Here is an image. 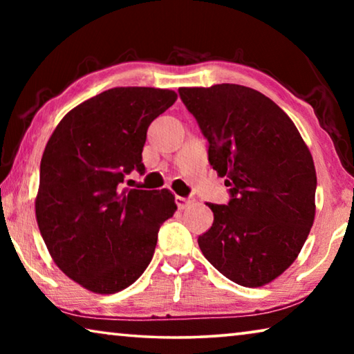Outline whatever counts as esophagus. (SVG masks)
<instances>
[{"label":"esophagus","instance_id":"obj_1","mask_svg":"<svg viewBox=\"0 0 354 354\" xmlns=\"http://www.w3.org/2000/svg\"><path fill=\"white\" fill-rule=\"evenodd\" d=\"M195 200L192 198V196H189V198H184V196H175V203L178 209H185L189 205H192Z\"/></svg>","mask_w":354,"mask_h":354}]
</instances>
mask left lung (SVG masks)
<instances>
[{
	"mask_svg": "<svg viewBox=\"0 0 354 354\" xmlns=\"http://www.w3.org/2000/svg\"><path fill=\"white\" fill-rule=\"evenodd\" d=\"M178 93L230 187L227 205H209L214 223L200 250L232 283H270L297 259L314 223L313 156L287 113L254 88L217 84Z\"/></svg>",
	"mask_w": 354,
	"mask_h": 354,
	"instance_id": "8db88e82",
	"label": "left lung"
}]
</instances>
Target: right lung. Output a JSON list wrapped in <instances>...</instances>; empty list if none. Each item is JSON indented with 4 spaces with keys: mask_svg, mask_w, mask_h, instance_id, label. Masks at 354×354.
Listing matches in <instances>:
<instances>
[{
    "mask_svg": "<svg viewBox=\"0 0 354 354\" xmlns=\"http://www.w3.org/2000/svg\"><path fill=\"white\" fill-rule=\"evenodd\" d=\"M175 101L164 88H109L71 109L46 143L37 225L56 266L87 290L136 283L176 211L170 190L123 187L131 171L145 175L148 127Z\"/></svg>",
    "mask_w": 354,
    "mask_h": 354,
    "instance_id": "obj_1",
    "label": "right lung"
}]
</instances>
